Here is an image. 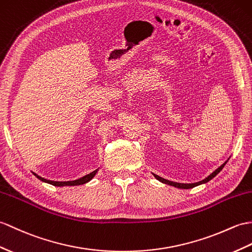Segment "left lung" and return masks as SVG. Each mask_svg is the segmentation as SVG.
Listing matches in <instances>:
<instances>
[{
	"label": "left lung",
	"instance_id": "8db88e82",
	"mask_svg": "<svg viewBox=\"0 0 252 252\" xmlns=\"http://www.w3.org/2000/svg\"><path fill=\"white\" fill-rule=\"evenodd\" d=\"M229 159H230V158H229ZM229 159H227V160L223 163V164L220 165L217 169H216V171H214L212 174H210L209 176H207L205 179H203V180H201V181H198V183H194V184H180V183H175V181H171V180H167V179H164V178H162V177H160V176H158V175H156V174H153V175L156 177V179L161 181V183H163V184H166V185H169V186L176 187V188H179V189H191V188H194V187L200 186V185H202V184H206V183H208L209 180H212L215 176H217V175L222 171V168H223L224 165L226 164V162L229 161Z\"/></svg>",
	"mask_w": 252,
	"mask_h": 252
}]
</instances>
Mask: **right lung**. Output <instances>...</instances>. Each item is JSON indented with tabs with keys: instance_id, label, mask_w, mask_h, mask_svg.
Segmentation results:
<instances>
[{
	"instance_id": "add662e5",
	"label": "right lung",
	"mask_w": 252,
	"mask_h": 252,
	"mask_svg": "<svg viewBox=\"0 0 252 252\" xmlns=\"http://www.w3.org/2000/svg\"><path fill=\"white\" fill-rule=\"evenodd\" d=\"M98 171V168H96L95 171H93L89 174L85 175V176L80 177L78 179H75V180H69V181H54V180H49V179H45L43 177H40L39 175L35 174L34 172H32V174L34 175L35 177H37L39 180H42L43 183H46V184H49V185H52L55 187H65V186H79V185H84L86 183H88V181H90L93 177L95 176L96 173Z\"/></svg>"
}]
</instances>
